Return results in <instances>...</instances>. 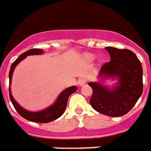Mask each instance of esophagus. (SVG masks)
I'll return each instance as SVG.
<instances>
[{
  "label": "esophagus",
  "instance_id": "esophagus-1",
  "mask_svg": "<svg viewBox=\"0 0 151 151\" xmlns=\"http://www.w3.org/2000/svg\"><path fill=\"white\" fill-rule=\"evenodd\" d=\"M86 83H87V80H85L84 78H80V79H79V80H78V84L80 85V86L84 85Z\"/></svg>",
  "mask_w": 151,
  "mask_h": 151
}]
</instances>
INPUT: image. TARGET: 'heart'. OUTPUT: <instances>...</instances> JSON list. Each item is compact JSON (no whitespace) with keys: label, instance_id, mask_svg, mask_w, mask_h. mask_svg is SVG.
<instances>
[{"label":"heart","instance_id":"heart-1","mask_svg":"<svg viewBox=\"0 0 151 151\" xmlns=\"http://www.w3.org/2000/svg\"><path fill=\"white\" fill-rule=\"evenodd\" d=\"M95 58V55L94 54H91V53H88V54H86L85 55V59L87 60H92L93 59Z\"/></svg>","mask_w":151,"mask_h":151}]
</instances>
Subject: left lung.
<instances>
[{
    "mask_svg": "<svg viewBox=\"0 0 151 151\" xmlns=\"http://www.w3.org/2000/svg\"><path fill=\"white\" fill-rule=\"evenodd\" d=\"M105 48L109 52L111 61L102 66L99 76L110 77L117 83L111 88L100 83H89L93 91L90 104L101 114L119 117L131 111L142 94V67L131 50Z\"/></svg>",
    "mask_w": 151,
    "mask_h": 151,
    "instance_id": "left-lung-1",
    "label": "left lung"
}]
</instances>
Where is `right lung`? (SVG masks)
Returning a JSON list of instances; mask_svg holds the SVG:
<instances>
[{
    "instance_id": "add662e5",
    "label": "right lung",
    "mask_w": 151,
    "mask_h": 151,
    "mask_svg": "<svg viewBox=\"0 0 151 151\" xmlns=\"http://www.w3.org/2000/svg\"><path fill=\"white\" fill-rule=\"evenodd\" d=\"M44 52V51L42 49L39 48H32L25 52L22 53L21 55L11 65L9 71V84H11V81H12V72L14 71L15 67L17 65L18 63H20V61L26 58L27 55H40ZM77 90V87L76 86H72L70 88H66L65 90H63L62 92L58 96L57 99L55 102L49 107H47V109L43 110L37 112H32L28 111L27 110L24 109L22 106H20L17 102L14 100V99L12 97V94H11V90L9 88V97L10 100L12 102V105L15 107L18 114H20V116L24 118L25 119L31 121V122H35V123H46L54 121V120L57 119L63 114V112L66 109L67 106V102H68V99L71 95L72 93H74Z\"/></svg>"
}]
</instances>
